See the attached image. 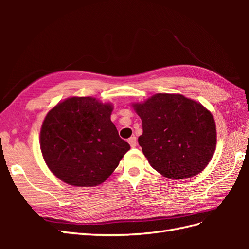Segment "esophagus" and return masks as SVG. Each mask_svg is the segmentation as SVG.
Here are the masks:
<instances>
[{
    "label": "esophagus",
    "instance_id": "34e87169",
    "mask_svg": "<svg viewBox=\"0 0 249 249\" xmlns=\"http://www.w3.org/2000/svg\"><path fill=\"white\" fill-rule=\"evenodd\" d=\"M127 142L130 143V145L132 146V147H135L137 145V139H136V137L135 136H132L131 138H129V140H127Z\"/></svg>",
    "mask_w": 249,
    "mask_h": 249
}]
</instances>
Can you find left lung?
I'll use <instances>...</instances> for the list:
<instances>
[{"label": "left lung", "mask_w": 249, "mask_h": 249, "mask_svg": "<svg viewBox=\"0 0 249 249\" xmlns=\"http://www.w3.org/2000/svg\"><path fill=\"white\" fill-rule=\"evenodd\" d=\"M133 106L142 120L139 145L154 169L183 179L206 168L215 152L216 125L202 105L182 94L158 93Z\"/></svg>", "instance_id": "8db88e82"}]
</instances>
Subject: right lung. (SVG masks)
Listing matches in <instances>:
<instances>
[{"mask_svg":"<svg viewBox=\"0 0 249 249\" xmlns=\"http://www.w3.org/2000/svg\"><path fill=\"white\" fill-rule=\"evenodd\" d=\"M113 108L89 96L70 97L43 120L40 148L51 171L63 182L93 187L105 182L130 149L111 122Z\"/></svg>","mask_w":249,"mask_h":249,"instance_id":"add662e5","label":"right lung"}]
</instances>
